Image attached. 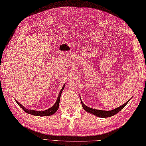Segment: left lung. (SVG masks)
Here are the masks:
<instances>
[{"mask_svg": "<svg viewBox=\"0 0 146 146\" xmlns=\"http://www.w3.org/2000/svg\"><path fill=\"white\" fill-rule=\"evenodd\" d=\"M129 100H128L127 102L125 103L123 105H122V106H120L119 107H118L117 108H115V109L112 110H110V111H106V110H96V109H94V108H90L83 103L82 102V105L83 108V109L85 110L86 111H88L89 113H91L92 114L95 115L99 117H102V118H106V117H111L113 116L114 115L117 114L118 112H119V111H120L122 108L124 107L125 105L128 104V102H129Z\"/></svg>", "mask_w": 146, "mask_h": 146, "instance_id": "obj_1", "label": "left lung"}]
</instances>
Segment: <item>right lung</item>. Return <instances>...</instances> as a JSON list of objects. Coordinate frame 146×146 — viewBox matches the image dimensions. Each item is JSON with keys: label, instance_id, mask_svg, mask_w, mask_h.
Wrapping results in <instances>:
<instances>
[{"label": "right lung", "instance_id": "right-lung-1", "mask_svg": "<svg viewBox=\"0 0 146 146\" xmlns=\"http://www.w3.org/2000/svg\"><path fill=\"white\" fill-rule=\"evenodd\" d=\"M64 86L65 85H63V88L61 90V91L60 92V94H59L58 95V97L56 102V103L54 104V105L52 106V107H51L50 108H49V109L44 110V111H36V110H28L24 107L23 105H22L21 104H20L19 102L15 100V102H17V104L19 105V107L21 108H22V109H23V110H24L26 111V113H29V114H31L33 115H36V116H49V115H51L54 114L56 111L59 108V105H60V97H61V94L62 92H63V89L64 88Z\"/></svg>", "mask_w": 146, "mask_h": 146}]
</instances>
